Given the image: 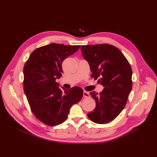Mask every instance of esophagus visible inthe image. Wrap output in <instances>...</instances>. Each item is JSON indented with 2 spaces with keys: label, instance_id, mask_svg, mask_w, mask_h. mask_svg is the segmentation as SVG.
Returning <instances> with one entry per match:
<instances>
[{
  "label": "esophagus",
  "instance_id": "1",
  "mask_svg": "<svg viewBox=\"0 0 157 157\" xmlns=\"http://www.w3.org/2000/svg\"><path fill=\"white\" fill-rule=\"evenodd\" d=\"M89 96H90V95H89L88 92H87V91L83 92V97L84 98H89Z\"/></svg>",
  "mask_w": 157,
  "mask_h": 157
}]
</instances>
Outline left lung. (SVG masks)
Wrapping results in <instances>:
<instances>
[{"label": "left lung", "instance_id": "obj_1", "mask_svg": "<svg viewBox=\"0 0 157 157\" xmlns=\"http://www.w3.org/2000/svg\"><path fill=\"white\" fill-rule=\"evenodd\" d=\"M81 50L90 66L91 77L99 78L104 87L99 94L90 93L96 106L87 116L96 124L109 123L126 105L132 87L131 66L121 50L109 44L82 45Z\"/></svg>", "mask_w": 157, "mask_h": 157}]
</instances>
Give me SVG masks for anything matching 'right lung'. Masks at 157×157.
Listing matches in <instances>:
<instances>
[{"label": "right lung", "instance_id": "obj_1", "mask_svg": "<svg viewBox=\"0 0 157 157\" xmlns=\"http://www.w3.org/2000/svg\"><path fill=\"white\" fill-rule=\"evenodd\" d=\"M80 45L51 43L34 50L24 68V90L35 116L43 124L56 126L64 122L71 107L81 99L82 89L59 88L56 82L63 73L62 63Z\"/></svg>", "mask_w": 157, "mask_h": 157}]
</instances>
